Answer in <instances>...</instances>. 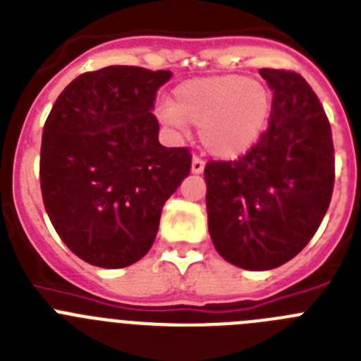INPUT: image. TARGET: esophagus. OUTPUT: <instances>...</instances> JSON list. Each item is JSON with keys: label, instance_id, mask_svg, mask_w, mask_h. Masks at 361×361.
Masks as SVG:
<instances>
[{"label": "esophagus", "instance_id": "esophagus-1", "mask_svg": "<svg viewBox=\"0 0 361 361\" xmlns=\"http://www.w3.org/2000/svg\"><path fill=\"white\" fill-rule=\"evenodd\" d=\"M191 171L193 173H202L204 171V161L200 157H193V161H191Z\"/></svg>", "mask_w": 361, "mask_h": 361}]
</instances>
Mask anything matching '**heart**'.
Here are the masks:
<instances>
[{"label": "heart", "instance_id": "obj_1", "mask_svg": "<svg viewBox=\"0 0 361 361\" xmlns=\"http://www.w3.org/2000/svg\"><path fill=\"white\" fill-rule=\"evenodd\" d=\"M271 111L273 97L266 85L220 73L178 85L171 104L162 106L159 116L175 132H184L188 124L200 128V142L215 157L237 159L262 139Z\"/></svg>", "mask_w": 361, "mask_h": 361}]
</instances>
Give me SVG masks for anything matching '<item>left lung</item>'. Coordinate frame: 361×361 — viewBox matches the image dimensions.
Masks as SVG:
<instances>
[{
	"label": "left lung",
	"instance_id": "left-lung-1",
	"mask_svg": "<svg viewBox=\"0 0 361 361\" xmlns=\"http://www.w3.org/2000/svg\"><path fill=\"white\" fill-rule=\"evenodd\" d=\"M273 90L262 139L237 161H209L206 208L213 245L229 264L273 269L320 228L334 186V146L324 106L300 73L260 68Z\"/></svg>",
	"mask_w": 361,
	"mask_h": 361
}]
</instances>
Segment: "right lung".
Returning <instances> with one entry per match:
<instances>
[{"label": "right lung", "mask_w": 361, "mask_h": 361, "mask_svg": "<svg viewBox=\"0 0 361 361\" xmlns=\"http://www.w3.org/2000/svg\"><path fill=\"white\" fill-rule=\"evenodd\" d=\"M170 70L106 66L73 79L43 128L44 209L73 255L117 269L152 247L162 206L191 171L188 148L159 142L152 114Z\"/></svg>", "instance_id": "obj_1"}]
</instances>
